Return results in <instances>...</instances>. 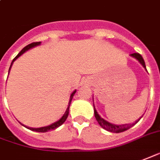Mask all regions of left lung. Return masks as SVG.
I'll use <instances>...</instances> for the list:
<instances>
[{
    "label": "left lung",
    "mask_w": 160,
    "mask_h": 160,
    "mask_svg": "<svg viewBox=\"0 0 160 160\" xmlns=\"http://www.w3.org/2000/svg\"><path fill=\"white\" fill-rule=\"evenodd\" d=\"M130 55L134 57V58H136L138 61H139L141 64L142 65V66L146 69V65H145V61H144V59L142 58V56L138 53H131ZM94 117L96 118V120L98 121V123L99 124L101 125L103 129H105L106 130H108V131H110V132H113V133H120V132H123V131H125L127 129H130L131 127L134 126L136 123H138V121L141 119V118H140V119L136 120L135 123H126V124H122V125H116V124H113V123H111L109 122H107L106 120H104L102 118L100 117V115L98 114V112L95 110V108H94Z\"/></svg>",
    "instance_id": "obj_1"
}]
</instances>
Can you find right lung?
Returning <instances> with one entry per match:
<instances>
[{
    "label": "right lung",
    "instance_id": "add662e5",
    "mask_svg": "<svg viewBox=\"0 0 160 160\" xmlns=\"http://www.w3.org/2000/svg\"><path fill=\"white\" fill-rule=\"evenodd\" d=\"M41 42H32L31 43V44H29V45H27L26 47H24L23 49L21 50L20 52L18 53V54L16 57H15L14 59H12V62L11 66H10V68H9V71H10V69H11L12 67V63H13V61H14L15 59H18V57L20 55H22L23 53L25 52V51H27V50H29L30 48H33V47H36L37 46V45H40ZM76 93V90H74V91L72 92V94H71V97H70V101H69V106L68 107H67V109H66V112H65V114L63 115V117L60 118V119L59 120V121H57V122H55V123H52V124H50V125H48V126H46V127H42V128H30V127H26L27 129H31V130H33V131H37V132H48V131H50V130H53V129H57L58 127H59L61 124H63V123H65V121L66 120V118H67V117H68V114H69V107H70V105H71V102H72V98H73V96H74V94H75Z\"/></svg>",
    "mask_w": 160,
    "mask_h": 160
}]
</instances>
